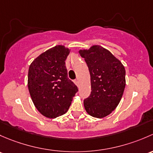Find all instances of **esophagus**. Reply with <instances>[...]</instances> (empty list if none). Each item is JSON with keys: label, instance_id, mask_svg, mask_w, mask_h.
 <instances>
[{"label": "esophagus", "instance_id": "obj_1", "mask_svg": "<svg viewBox=\"0 0 153 153\" xmlns=\"http://www.w3.org/2000/svg\"><path fill=\"white\" fill-rule=\"evenodd\" d=\"M74 83L76 85H79V80L77 79H76L74 80Z\"/></svg>", "mask_w": 153, "mask_h": 153}]
</instances>
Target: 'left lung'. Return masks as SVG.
Instances as JSON below:
<instances>
[{"label":"left lung","mask_w":153,"mask_h":153,"mask_svg":"<svg viewBox=\"0 0 153 153\" xmlns=\"http://www.w3.org/2000/svg\"><path fill=\"white\" fill-rule=\"evenodd\" d=\"M91 75V92L84 100L85 109L93 117L108 116L119 105L125 88V69L122 62L100 45L80 50Z\"/></svg>","instance_id":"left-lung-1"}]
</instances>
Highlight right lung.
Returning a JSON list of instances; mask_svg holds the SVG:
<instances>
[{
	"label": "right lung",
	"instance_id": "obj_1",
	"mask_svg": "<svg viewBox=\"0 0 153 153\" xmlns=\"http://www.w3.org/2000/svg\"><path fill=\"white\" fill-rule=\"evenodd\" d=\"M68 48L56 45L41 53L29 66L28 88L34 106L49 119L65 114L78 88L68 77Z\"/></svg>",
	"mask_w": 153,
	"mask_h": 153
}]
</instances>
